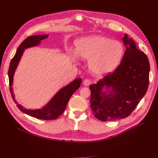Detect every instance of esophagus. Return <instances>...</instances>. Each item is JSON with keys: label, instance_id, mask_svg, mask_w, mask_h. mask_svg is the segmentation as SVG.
Returning <instances> with one entry per match:
<instances>
[{"label": "esophagus", "instance_id": "esophagus-1", "mask_svg": "<svg viewBox=\"0 0 158 158\" xmlns=\"http://www.w3.org/2000/svg\"><path fill=\"white\" fill-rule=\"evenodd\" d=\"M91 80L89 79H85L84 81H83V84L84 85H85V86H88V85H89L90 84H91Z\"/></svg>", "mask_w": 158, "mask_h": 158}]
</instances>
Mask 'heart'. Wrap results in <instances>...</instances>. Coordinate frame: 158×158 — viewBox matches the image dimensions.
Masks as SVG:
<instances>
[{
  "mask_svg": "<svg viewBox=\"0 0 158 158\" xmlns=\"http://www.w3.org/2000/svg\"><path fill=\"white\" fill-rule=\"evenodd\" d=\"M76 53L83 60H89L88 67L92 73L106 75L111 73L120 64L125 48L120 41L103 35H92L80 38L75 43Z\"/></svg>",
  "mask_w": 158,
  "mask_h": 158,
  "instance_id": "heart-1",
  "label": "heart"
}]
</instances>
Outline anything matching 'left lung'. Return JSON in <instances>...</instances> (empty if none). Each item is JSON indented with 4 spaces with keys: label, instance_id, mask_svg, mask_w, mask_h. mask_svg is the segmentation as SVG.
I'll list each match as a JSON object with an SVG mask.
<instances>
[{
    "label": "left lung",
    "instance_id": "obj_1",
    "mask_svg": "<svg viewBox=\"0 0 158 158\" xmlns=\"http://www.w3.org/2000/svg\"><path fill=\"white\" fill-rule=\"evenodd\" d=\"M122 40L127 49L121 64L113 73L89 85L91 109L102 121L130 115L144 96L149 84L150 66L147 56L136 48L135 42L127 34Z\"/></svg>",
    "mask_w": 158,
    "mask_h": 158
}]
</instances>
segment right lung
Here are the masks:
<instances>
[{"instance_id":"1","label":"right lung","mask_w":158,"mask_h":158,"mask_svg":"<svg viewBox=\"0 0 158 158\" xmlns=\"http://www.w3.org/2000/svg\"><path fill=\"white\" fill-rule=\"evenodd\" d=\"M48 36V35H32L27 37L22 43L18 47L16 54L10 63L8 69V78L12 97L14 102L16 103L17 107L21 111L36 118L43 119V120H54L63 114L72 95L80 88L81 82H82V79L80 78L75 79L69 84L61 88L47 105L41 109H27L18 104L14 98L12 89L14 75L25 49L39 45L41 44V41L46 39Z\"/></svg>"}]
</instances>
